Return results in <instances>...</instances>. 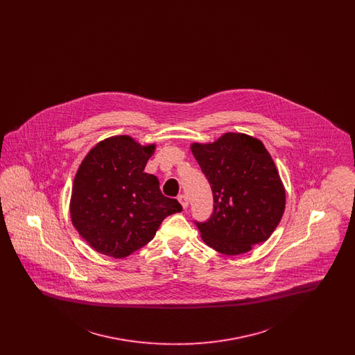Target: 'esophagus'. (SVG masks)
I'll return each mask as SVG.
<instances>
[{
    "label": "esophagus",
    "instance_id": "1",
    "mask_svg": "<svg viewBox=\"0 0 355 355\" xmlns=\"http://www.w3.org/2000/svg\"><path fill=\"white\" fill-rule=\"evenodd\" d=\"M178 201L181 203V206L186 209L187 206H189V200H187V197H186L185 194H181L180 197H178Z\"/></svg>",
    "mask_w": 355,
    "mask_h": 355
}]
</instances>
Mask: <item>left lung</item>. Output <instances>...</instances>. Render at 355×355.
I'll return each instance as SVG.
<instances>
[{"instance_id":"left-lung-1","label":"left lung","mask_w":355,"mask_h":355,"mask_svg":"<svg viewBox=\"0 0 355 355\" xmlns=\"http://www.w3.org/2000/svg\"><path fill=\"white\" fill-rule=\"evenodd\" d=\"M214 200L211 217L196 222L203 242L225 255L248 253L272 234L286 196L263 144L243 133H225L211 144H191Z\"/></svg>"}]
</instances>
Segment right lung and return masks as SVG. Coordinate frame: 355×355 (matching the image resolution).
Returning a JSON list of instances; mask_svg holds the SVG:
<instances>
[{"label":"right lung","instance_id":"1","mask_svg":"<svg viewBox=\"0 0 355 355\" xmlns=\"http://www.w3.org/2000/svg\"><path fill=\"white\" fill-rule=\"evenodd\" d=\"M155 145L142 146L129 135L98 142L74 177L70 217L78 234L98 253L123 258L150 242L162 220L180 213L158 178L145 173Z\"/></svg>","mask_w":355,"mask_h":355}]
</instances>
